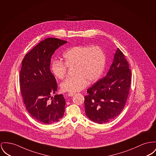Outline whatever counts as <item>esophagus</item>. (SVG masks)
I'll return each mask as SVG.
<instances>
[{
  "mask_svg": "<svg viewBox=\"0 0 156 156\" xmlns=\"http://www.w3.org/2000/svg\"><path fill=\"white\" fill-rule=\"evenodd\" d=\"M75 94L74 93H72V92H70V93H69L68 94V96H74Z\"/></svg>",
  "mask_w": 156,
  "mask_h": 156,
  "instance_id": "1",
  "label": "esophagus"
}]
</instances>
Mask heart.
<instances>
[{
    "label": "heart",
    "mask_w": 156,
    "mask_h": 156,
    "mask_svg": "<svg viewBox=\"0 0 156 156\" xmlns=\"http://www.w3.org/2000/svg\"><path fill=\"white\" fill-rule=\"evenodd\" d=\"M64 62L53 61L51 70L54 76L62 79L66 74L67 67H73V77L64 80L61 83L64 92H76L82 90L87 82L97 81L104 72L106 55L104 50L98 46L79 45L69 48L64 52Z\"/></svg>",
    "instance_id": "obj_1"
}]
</instances>
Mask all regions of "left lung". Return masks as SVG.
I'll list each match as a JSON object with an SVG mask.
<instances>
[{
    "mask_svg": "<svg viewBox=\"0 0 156 156\" xmlns=\"http://www.w3.org/2000/svg\"><path fill=\"white\" fill-rule=\"evenodd\" d=\"M131 82V72L124 54L117 48L107 74L89 87L84 96L87 117L102 124L116 118L124 109Z\"/></svg>",
    "mask_w": 156,
    "mask_h": 156,
    "instance_id": "left-lung-1",
    "label": "left lung"
}]
</instances>
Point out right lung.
<instances>
[{
	"label": "right lung",
	"mask_w": 156,
	"mask_h": 156,
	"mask_svg": "<svg viewBox=\"0 0 156 156\" xmlns=\"http://www.w3.org/2000/svg\"><path fill=\"white\" fill-rule=\"evenodd\" d=\"M67 42L55 38H46L28 52L22 62L20 82L23 102L32 117L44 124L58 122L64 114L66 101L62 94H55L50 101L57 89L50 66L55 51Z\"/></svg>",
	"instance_id": "add662e5"
}]
</instances>
